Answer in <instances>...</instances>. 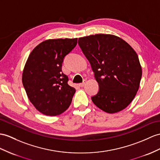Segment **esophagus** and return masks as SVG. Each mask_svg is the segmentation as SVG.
Wrapping results in <instances>:
<instances>
[{
	"instance_id": "34e87169",
	"label": "esophagus",
	"mask_w": 160,
	"mask_h": 160,
	"mask_svg": "<svg viewBox=\"0 0 160 160\" xmlns=\"http://www.w3.org/2000/svg\"><path fill=\"white\" fill-rule=\"evenodd\" d=\"M85 83H86V81L84 80L83 83H80V84H79V86H80V87H81V88H83V87H84V86H85Z\"/></svg>"
}]
</instances>
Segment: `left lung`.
Returning a JSON list of instances; mask_svg holds the SVG:
<instances>
[{
  "mask_svg": "<svg viewBox=\"0 0 160 160\" xmlns=\"http://www.w3.org/2000/svg\"><path fill=\"white\" fill-rule=\"evenodd\" d=\"M78 43L99 85L98 93L92 97L93 104L108 113L126 108L134 98L142 77L141 66L134 49L112 34L81 37Z\"/></svg>",
  "mask_w": 160,
  "mask_h": 160,
  "instance_id": "8db88e82",
  "label": "left lung"
}]
</instances>
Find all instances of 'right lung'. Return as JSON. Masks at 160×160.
I'll list each match as a JSON object with an SVG mask.
<instances>
[{"label":"right lung","mask_w":160,"mask_h":160,"mask_svg":"<svg viewBox=\"0 0 160 160\" xmlns=\"http://www.w3.org/2000/svg\"><path fill=\"white\" fill-rule=\"evenodd\" d=\"M77 38L42 41L31 52L22 73L30 101L41 113L56 116L69 107L75 89L62 71L64 58L77 45Z\"/></svg>","instance_id":"1"}]
</instances>
